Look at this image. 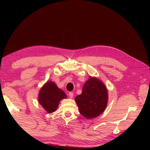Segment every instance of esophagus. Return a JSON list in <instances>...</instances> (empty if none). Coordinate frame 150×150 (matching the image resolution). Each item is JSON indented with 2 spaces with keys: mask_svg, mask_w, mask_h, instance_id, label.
I'll list each match as a JSON object with an SVG mask.
<instances>
[{
  "mask_svg": "<svg viewBox=\"0 0 150 150\" xmlns=\"http://www.w3.org/2000/svg\"><path fill=\"white\" fill-rule=\"evenodd\" d=\"M69 96L70 98H73V97H74V93L72 92H70L69 93Z\"/></svg>",
  "mask_w": 150,
  "mask_h": 150,
  "instance_id": "esophagus-1",
  "label": "esophagus"
}]
</instances>
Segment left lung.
Here are the masks:
<instances>
[{"label":"left lung","mask_w":150,"mask_h":150,"mask_svg":"<svg viewBox=\"0 0 150 150\" xmlns=\"http://www.w3.org/2000/svg\"><path fill=\"white\" fill-rule=\"evenodd\" d=\"M80 114L87 119H93L103 112L107 106L106 86L96 78L90 77L83 87L81 95L75 98Z\"/></svg>","instance_id":"left-lung-1"}]
</instances>
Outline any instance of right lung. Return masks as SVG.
I'll list each match as a JSON object with an SVG mask.
<instances>
[{
	"instance_id": "add662e5",
	"label": "right lung",
	"mask_w": 150,
	"mask_h": 150,
	"mask_svg": "<svg viewBox=\"0 0 150 150\" xmlns=\"http://www.w3.org/2000/svg\"><path fill=\"white\" fill-rule=\"evenodd\" d=\"M67 97L64 91L52 81L47 82L39 93L38 101L48 113L56 111L59 101Z\"/></svg>"
}]
</instances>
